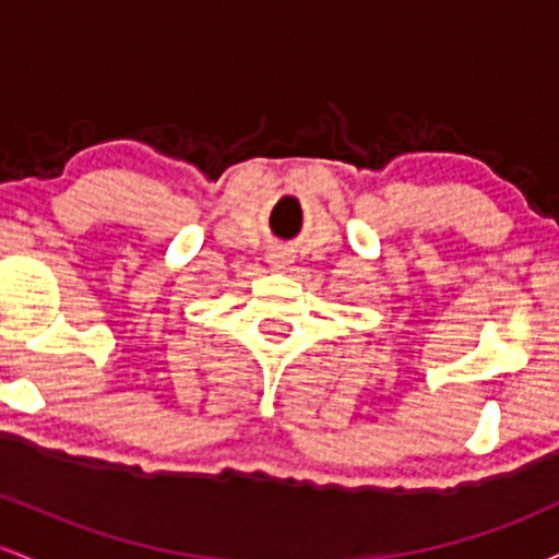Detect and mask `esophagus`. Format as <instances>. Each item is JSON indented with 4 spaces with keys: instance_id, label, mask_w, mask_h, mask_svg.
I'll use <instances>...</instances> for the list:
<instances>
[{
    "instance_id": "34e87169",
    "label": "esophagus",
    "mask_w": 559,
    "mask_h": 559,
    "mask_svg": "<svg viewBox=\"0 0 559 559\" xmlns=\"http://www.w3.org/2000/svg\"><path fill=\"white\" fill-rule=\"evenodd\" d=\"M267 262H271L273 271H284V267L288 265V252H281V249H273L271 254H267Z\"/></svg>"
}]
</instances>
